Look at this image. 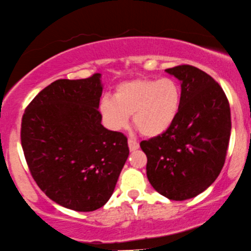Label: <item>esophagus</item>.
<instances>
[{"label":"esophagus","mask_w":251,"mask_h":251,"mask_svg":"<svg viewBox=\"0 0 251 251\" xmlns=\"http://www.w3.org/2000/svg\"><path fill=\"white\" fill-rule=\"evenodd\" d=\"M128 147H129V151H134L136 149H139L140 146H139V142L132 140V139H128Z\"/></svg>","instance_id":"1"}]
</instances>
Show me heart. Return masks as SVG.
Masks as SVG:
<instances>
[{
    "label": "heart",
    "mask_w": 251,
    "mask_h": 251,
    "mask_svg": "<svg viewBox=\"0 0 251 251\" xmlns=\"http://www.w3.org/2000/svg\"><path fill=\"white\" fill-rule=\"evenodd\" d=\"M180 100V88L173 78L136 77L117 85L113 98L104 97L100 112L112 131L123 129L132 116L133 125L142 135L156 138L175 122Z\"/></svg>",
    "instance_id": "heart-1"
}]
</instances>
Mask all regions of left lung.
<instances>
[{
    "label": "left lung",
    "mask_w": 251,
    "mask_h": 251,
    "mask_svg": "<svg viewBox=\"0 0 251 251\" xmlns=\"http://www.w3.org/2000/svg\"><path fill=\"white\" fill-rule=\"evenodd\" d=\"M180 81L182 100L173 125L162 135L140 142L151 186L170 201L205 191L223 169L231 129L223 88L190 65L166 69Z\"/></svg>",
    "instance_id": "left-lung-1"
}]
</instances>
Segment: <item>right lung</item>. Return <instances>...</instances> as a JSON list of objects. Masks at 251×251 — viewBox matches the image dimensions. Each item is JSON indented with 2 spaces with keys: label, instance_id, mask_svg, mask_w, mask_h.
<instances>
[{
  "label": "right lung",
  "instance_id": "add662e5",
  "mask_svg": "<svg viewBox=\"0 0 251 251\" xmlns=\"http://www.w3.org/2000/svg\"><path fill=\"white\" fill-rule=\"evenodd\" d=\"M100 74L56 80L28 104L21 141L31 175L56 204L78 212L112 196L129 149L127 138L100 124Z\"/></svg>",
  "mask_w": 251,
  "mask_h": 251
}]
</instances>
